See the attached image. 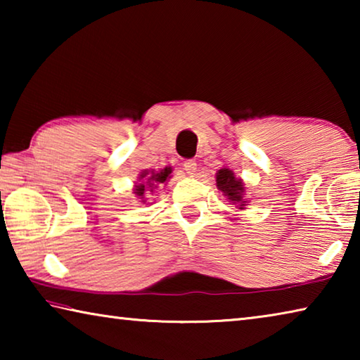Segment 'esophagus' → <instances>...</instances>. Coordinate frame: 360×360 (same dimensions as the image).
Instances as JSON below:
<instances>
[{
    "mask_svg": "<svg viewBox=\"0 0 360 360\" xmlns=\"http://www.w3.org/2000/svg\"><path fill=\"white\" fill-rule=\"evenodd\" d=\"M184 169H186L187 174L193 176L195 172H197V163H195V160H186L184 162Z\"/></svg>",
    "mask_w": 360,
    "mask_h": 360,
    "instance_id": "34e87169",
    "label": "esophagus"
}]
</instances>
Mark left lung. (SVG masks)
I'll list each match as a JSON object with an SVG mask.
<instances>
[{
  "label": "left lung",
  "mask_w": 360,
  "mask_h": 360,
  "mask_svg": "<svg viewBox=\"0 0 360 360\" xmlns=\"http://www.w3.org/2000/svg\"><path fill=\"white\" fill-rule=\"evenodd\" d=\"M216 176H217L216 178L217 187L221 188L224 195H227L229 200L238 203L240 208H243V206H245V202H243V192H245L243 182L240 179H236L229 168L219 169Z\"/></svg>",
  "instance_id": "left-lung-1"
}]
</instances>
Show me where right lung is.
<instances>
[{
  "label": "right lung",
  "mask_w": 360,
  "mask_h": 360,
  "mask_svg": "<svg viewBox=\"0 0 360 360\" xmlns=\"http://www.w3.org/2000/svg\"><path fill=\"white\" fill-rule=\"evenodd\" d=\"M169 173H172V168H165V169H162V172H158V173H152L149 178H148V182H149V187L150 186H154V184H150V181H155V182H165L167 181V178L169 176ZM146 174L148 173H143L141 174V178H146ZM146 182H141V184H138L136 186V188H135V193L138 195L139 198L143 200L144 202V193H146ZM152 192V191H150Z\"/></svg>",
  "instance_id": "1"
}]
</instances>
